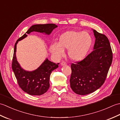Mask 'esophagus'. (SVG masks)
<instances>
[{
	"mask_svg": "<svg viewBox=\"0 0 120 120\" xmlns=\"http://www.w3.org/2000/svg\"><path fill=\"white\" fill-rule=\"evenodd\" d=\"M67 65V63H66L65 61H62L61 63V65L63 66V65Z\"/></svg>",
	"mask_w": 120,
	"mask_h": 120,
	"instance_id": "esophagus-1",
	"label": "esophagus"
}]
</instances>
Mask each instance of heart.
<instances>
[{"label":"heart","mask_w":120,"mask_h":120,"mask_svg":"<svg viewBox=\"0 0 120 120\" xmlns=\"http://www.w3.org/2000/svg\"><path fill=\"white\" fill-rule=\"evenodd\" d=\"M92 44V39L86 31L70 30L59 38L58 42L50 45L49 50L56 58L59 59L68 49V57L74 61H80L86 57Z\"/></svg>","instance_id":"obj_1"}]
</instances>
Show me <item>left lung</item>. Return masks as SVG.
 Returning <instances> with one entry per match:
<instances>
[{"label":"left lung","instance_id":"obj_1","mask_svg":"<svg viewBox=\"0 0 120 120\" xmlns=\"http://www.w3.org/2000/svg\"><path fill=\"white\" fill-rule=\"evenodd\" d=\"M93 31L95 38L93 51L82 61L71 64L70 86L79 95L92 93L103 85L112 61L107 37L95 30Z\"/></svg>","mask_w":120,"mask_h":120}]
</instances>
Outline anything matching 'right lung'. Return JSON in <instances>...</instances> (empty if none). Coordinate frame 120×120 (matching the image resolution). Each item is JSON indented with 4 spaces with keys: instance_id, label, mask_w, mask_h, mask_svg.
I'll return each mask as SVG.
<instances>
[{
    "instance_id": "obj_1",
    "label": "right lung",
    "mask_w": 120,
    "mask_h": 120,
    "mask_svg": "<svg viewBox=\"0 0 120 120\" xmlns=\"http://www.w3.org/2000/svg\"><path fill=\"white\" fill-rule=\"evenodd\" d=\"M58 27L54 24L34 25L28 30L22 37L15 43L13 57L12 68L18 84L22 90L31 95H41L46 92L49 88L50 76L52 71L58 68L59 63L56 64L47 58L37 69L27 71L22 68L18 62L16 57V45L19 41L27 37L33 31L38 32L49 35L52 30Z\"/></svg>"
}]
</instances>
